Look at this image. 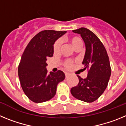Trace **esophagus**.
I'll list each match as a JSON object with an SVG mask.
<instances>
[{"mask_svg":"<svg viewBox=\"0 0 126 126\" xmlns=\"http://www.w3.org/2000/svg\"><path fill=\"white\" fill-rule=\"evenodd\" d=\"M65 78H68V77L69 76L70 74H69V73H65Z\"/></svg>","mask_w":126,"mask_h":126,"instance_id":"1","label":"esophagus"}]
</instances>
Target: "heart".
Masks as SVG:
<instances>
[{
	"label": "heart",
	"instance_id": "1",
	"mask_svg": "<svg viewBox=\"0 0 126 126\" xmlns=\"http://www.w3.org/2000/svg\"><path fill=\"white\" fill-rule=\"evenodd\" d=\"M68 40L74 48L78 46L79 45L83 43L81 39L79 37H77V36L70 37L68 39ZM61 43H62V42H61V40H58L55 42V43H54V45H53V52H54V53H57V52H59L61 47ZM63 65L67 69H70L73 67V62L71 60H66L63 62Z\"/></svg>",
	"mask_w": 126,
	"mask_h": 126
}]
</instances>
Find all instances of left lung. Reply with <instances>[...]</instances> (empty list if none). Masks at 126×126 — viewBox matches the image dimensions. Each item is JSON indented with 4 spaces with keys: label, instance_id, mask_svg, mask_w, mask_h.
I'll use <instances>...</instances> for the list:
<instances>
[{
    "label": "left lung",
    "instance_id": "left-lung-1",
    "mask_svg": "<svg viewBox=\"0 0 126 126\" xmlns=\"http://www.w3.org/2000/svg\"><path fill=\"white\" fill-rule=\"evenodd\" d=\"M81 34L86 51L83 59V69H87L86 78H79L78 84L71 90L76 98L91 103L97 100L104 92L111 75L109 56L104 45L96 34L88 29L81 28L73 31Z\"/></svg>",
    "mask_w": 126,
    "mask_h": 126
}]
</instances>
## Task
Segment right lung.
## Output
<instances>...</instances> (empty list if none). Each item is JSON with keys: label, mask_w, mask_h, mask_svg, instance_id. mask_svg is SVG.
Returning <instances> with one entry per match:
<instances>
[{"label": "right lung", "mask_w": 126, "mask_h": 126, "mask_svg": "<svg viewBox=\"0 0 126 126\" xmlns=\"http://www.w3.org/2000/svg\"><path fill=\"white\" fill-rule=\"evenodd\" d=\"M66 32L44 30L36 34L26 47L18 66L22 89L30 100L42 103L55 96L59 83L65 79L62 71L48 73L47 61L53 54V44Z\"/></svg>", "instance_id": "obj_1"}]
</instances>
